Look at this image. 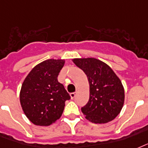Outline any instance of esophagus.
<instances>
[{
	"label": "esophagus",
	"instance_id": "34e87169",
	"mask_svg": "<svg viewBox=\"0 0 148 148\" xmlns=\"http://www.w3.org/2000/svg\"><path fill=\"white\" fill-rule=\"evenodd\" d=\"M76 93H77V92H71V93H70V97H71V98H72V99H73V98H74V97H75V95H76Z\"/></svg>",
	"mask_w": 148,
	"mask_h": 148
}]
</instances>
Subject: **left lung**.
Masks as SVG:
<instances>
[{"label": "left lung", "instance_id": "1", "mask_svg": "<svg viewBox=\"0 0 148 148\" xmlns=\"http://www.w3.org/2000/svg\"><path fill=\"white\" fill-rule=\"evenodd\" d=\"M73 62L84 72L90 85V99L81 109L86 119L94 123L113 121L124 103L121 79L107 64L97 58H73Z\"/></svg>", "mask_w": 148, "mask_h": 148}]
</instances>
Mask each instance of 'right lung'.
<instances>
[{"instance_id":"add662e5","label":"right lung","mask_w":148,"mask_h":148,"mask_svg":"<svg viewBox=\"0 0 148 148\" xmlns=\"http://www.w3.org/2000/svg\"><path fill=\"white\" fill-rule=\"evenodd\" d=\"M65 59H47L31 70L20 91L21 106L28 120L38 126H49L62 114L70 96L58 81Z\"/></svg>"}]
</instances>
